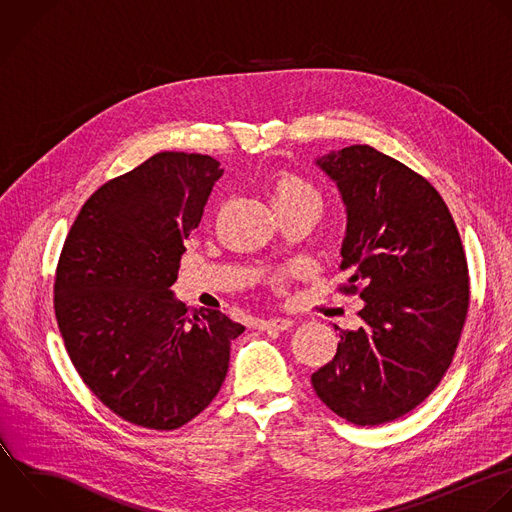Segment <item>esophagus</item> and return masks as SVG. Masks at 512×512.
<instances>
[{
    "label": "esophagus",
    "mask_w": 512,
    "mask_h": 512,
    "mask_svg": "<svg viewBox=\"0 0 512 512\" xmlns=\"http://www.w3.org/2000/svg\"><path fill=\"white\" fill-rule=\"evenodd\" d=\"M292 320L290 318H268V320H258L256 326L258 330L262 332H282V330H288L292 328Z\"/></svg>",
    "instance_id": "34e87169"
}]
</instances>
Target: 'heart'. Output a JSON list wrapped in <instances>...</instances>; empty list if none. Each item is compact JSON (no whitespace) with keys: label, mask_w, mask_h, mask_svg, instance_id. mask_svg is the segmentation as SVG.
I'll return each mask as SVG.
<instances>
[{"label":"heart","mask_w":512,"mask_h":512,"mask_svg":"<svg viewBox=\"0 0 512 512\" xmlns=\"http://www.w3.org/2000/svg\"><path fill=\"white\" fill-rule=\"evenodd\" d=\"M272 200L276 210H312L316 214L322 212L324 198L322 192L304 176L296 172H280L272 186Z\"/></svg>","instance_id":"1"}]
</instances>
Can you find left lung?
Segmentation results:
<instances>
[{
    "label": "left lung",
    "mask_w": 512,
    "mask_h": 512,
    "mask_svg": "<svg viewBox=\"0 0 512 512\" xmlns=\"http://www.w3.org/2000/svg\"><path fill=\"white\" fill-rule=\"evenodd\" d=\"M316 164L348 212L338 290L358 294V330H340L334 358L312 374L318 398L356 426L414 410L452 364L470 304L456 224L434 186L372 146Z\"/></svg>",
    "instance_id": "8db88e82"
}]
</instances>
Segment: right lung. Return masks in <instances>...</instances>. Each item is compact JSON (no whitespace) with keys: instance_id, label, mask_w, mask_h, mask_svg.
<instances>
[{"instance_id":"right-lung-1","label":"right lung","mask_w":512,"mask_h":512,"mask_svg":"<svg viewBox=\"0 0 512 512\" xmlns=\"http://www.w3.org/2000/svg\"><path fill=\"white\" fill-rule=\"evenodd\" d=\"M222 174L212 156L154 154L86 200L60 254L54 310L70 360L102 404L142 428L198 416L244 332L220 310L190 312L170 290Z\"/></svg>"}]
</instances>
